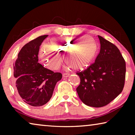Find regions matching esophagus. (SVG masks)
I'll return each instance as SVG.
<instances>
[{
  "label": "esophagus",
  "mask_w": 135,
  "mask_h": 135,
  "mask_svg": "<svg viewBox=\"0 0 135 135\" xmlns=\"http://www.w3.org/2000/svg\"><path fill=\"white\" fill-rule=\"evenodd\" d=\"M69 76H70L69 73H63L62 74L63 77H68Z\"/></svg>",
  "instance_id": "34e87169"
}]
</instances>
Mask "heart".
Segmentation results:
<instances>
[{"label":"heart","instance_id":"heart-1","mask_svg":"<svg viewBox=\"0 0 135 135\" xmlns=\"http://www.w3.org/2000/svg\"><path fill=\"white\" fill-rule=\"evenodd\" d=\"M52 49L42 48L40 51V58L47 68L57 70L61 65L62 58L68 64V67L76 70H83L89 65L97 51V45L92 38L86 37L82 39L71 37L54 38L50 41Z\"/></svg>","mask_w":135,"mask_h":135}]
</instances>
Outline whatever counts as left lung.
Here are the masks:
<instances>
[{"mask_svg":"<svg viewBox=\"0 0 135 135\" xmlns=\"http://www.w3.org/2000/svg\"><path fill=\"white\" fill-rule=\"evenodd\" d=\"M98 36L100 47L95 62L76 73L80 79L76 89L80 99L96 108L107 105L122 92L126 77V62L119 49Z\"/></svg>","mask_w":135,"mask_h":135,"instance_id":"obj_1","label":"left lung"}]
</instances>
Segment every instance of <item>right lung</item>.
<instances>
[{"label": "right lung", "mask_w": 135, "mask_h": 135, "mask_svg": "<svg viewBox=\"0 0 135 135\" xmlns=\"http://www.w3.org/2000/svg\"><path fill=\"white\" fill-rule=\"evenodd\" d=\"M47 36H39L25 45L13 64L15 90L24 102L33 107L42 106L49 101L62 76L38 62L40 46Z\"/></svg>", "instance_id": "right-lung-1"}]
</instances>
